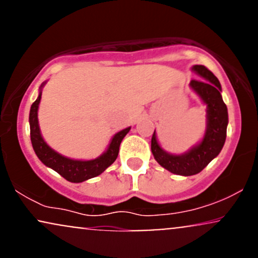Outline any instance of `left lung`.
Masks as SVG:
<instances>
[{"mask_svg": "<svg viewBox=\"0 0 258 258\" xmlns=\"http://www.w3.org/2000/svg\"><path fill=\"white\" fill-rule=\"evenodd\" d=\"M191 72L203 80H191L190 88L206 105V130L204 137L183 154H171L162 149L156 133L152 137V153L159 165L171 173L193 176L203 171L221 153L227 137L228 110L222 99L220 81L204 65H194Z\"/></svg>", "mask_w": 258, "mask_h": 258, "instance_id": "obj_1", "label": "left lung"}]
</instances>
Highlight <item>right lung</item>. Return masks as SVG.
Returning a JSON list of instances; mask_svg holds the SVG:
<instances>
[{
  "label": "right lung",
  "instance_id": "add662e5",
  "mask_svg": "<svg viewBox=\"0 0 258 258\" xmlns=\"http://www.w3.org/2000/svg\"><path fill=\"white\" fill-rule=\"evenodd\" d=\"M46 85L43 82L38 90L37 99L32 103L30 108V115H29V123H30V138L31 144L34 148V152L37 158L41 160L43 165L52 168L55 172H58L61 177L73 183H81L85 180L99 176L108 168L112 162L115 161L119 154V148L121 142L127 133L130 132L131 127L123 128L122 131L115 133L109 143L108 149L102 155L92 160H76L70 159L68 156L61 155L54 149H52L46 143L42 135H41L40 125H38V105H40L41 96H42V88Z\"/></svg>",
  "mask_w": 258,
  "mask_h": 258
}]
</instances>
